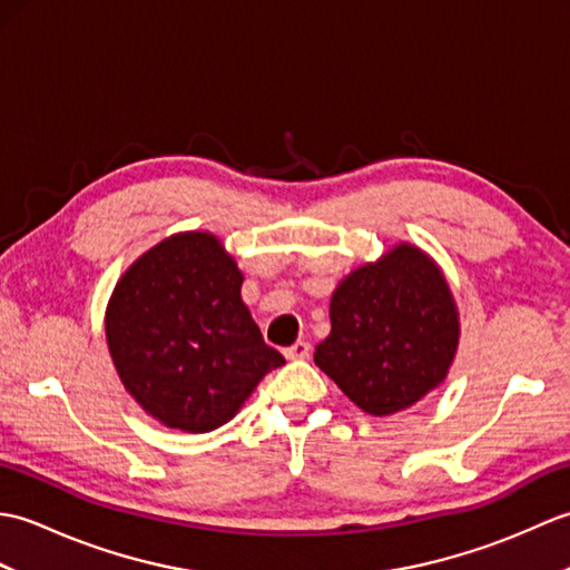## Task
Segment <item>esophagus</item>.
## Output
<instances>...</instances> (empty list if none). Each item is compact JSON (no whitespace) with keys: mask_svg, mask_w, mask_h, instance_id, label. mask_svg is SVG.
<instances>
[{"mask_svg":"<svg viewBox=\"0 0 570 570\" xmlns=\"http://www.w3.org/2000/svg\"><path fill=\"white\" fill-rule=\"evenodd\" d=\"M284 355H286L288 360H304V357L311 355V343L298 341V343H294L292 347H286Z\"/></svg>","mask_w":570,"mask_h":570,"instance_id":"34e87169","label":"esophagus"}]
</instances>
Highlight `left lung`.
<instances>
[{"instance_id": "1", "label": "left lung", "mask_w": 570, "mask_h": 570, "mask_svg": "<svg viewBox=\"0 0 570 570\" xmlns=\"http://www.w3.org/2000/svg\"><path fill=\"white\" fill-rule=\"evenodd\" d=\"M458 347V313L443 274L399 245L335 288L331 335L316 365L362 411L394 414L439 386Z\"/></svg>"}]
</instances>
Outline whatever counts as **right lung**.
<instances>
[{"label":"right lung","mask_w":570,"mask_h":570,"mask_svg":"<svg viewBox=\"0 0 570 570\" xmlns=\"http://www.w3.org/2000/svg\"><path fill=\"white\" fill-rule=\"evenodd\" d=\"M239 286L235 259L208 233L164 239L119 278L107 345L127 392L166 426H223L286 362L264 343Z\"/></svg>","instance_id":"add662e5"}]
</instances>
